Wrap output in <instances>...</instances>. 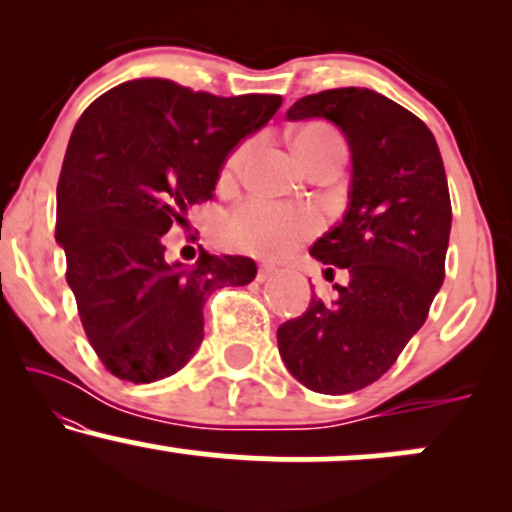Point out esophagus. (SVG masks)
I'll return each instance as SVG.
<instances>
[{"label":"esophagus","instance_id":"obj_1","mask_svg":"<svg viewBox=\"0 0 512 512\" xmlns=\"http://www.w3.org/2000/svg\"><path fill=\"white\" fill-rule=\"evenodd\" d=\"M274 274H276V269H274V267H269V264H262V267L257 269V281H267V279H272Z\"/></svg>","mask_w":512,"mask_h":512}]
</instances>
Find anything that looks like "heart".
<instances>
[{"instance_id": "heart-1", "label": "heart", "mask_w": 512, "mask_h": 512, "mask_svg": "<svg viewBox=\"0 0 512 512\" xmlns=\"http://www.w3.org/2000/svg\"><path fill=\"white\" fill-rule=\"evenodd\" d=\"M342 137L327 125H305L293 139V149H296L301 163L313 158L317 151L325 146L339 144ZM250 144L243 142L223 158V166L219 180L223 185L238 178L240 168H243L245 156H248ZM322 226L320 211L313 207H291V204H276L267 199H245L233 209L226 223V240L231 248L240 252H250L257 257H269V260H279V257L291 255L298 245L305 243L310 236H315Z\"/></svg>"}]
</instances>
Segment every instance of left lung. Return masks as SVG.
I'll return each mask as SVG.
<instances>
[{"instance_id": "1", "label": "left lung", "mask_w": 512, "mask_h": 512, "mask_svg": "<svg viewBox=\"0 0 512 512\" xmlns=\"http://www.w3.org/2000/svg\"><path fill=\"white\" fill-rule=\"evenodd\" d=\"M303 117L332 120L351 149L349 211L310 248L349 281L334 286L332 303L310 298L276 342L293 378L322 395H346L383 378L426 322L445 279L448 178L431 129L370 88L305 96L289 110V120Z\"/></svg>"}]
</instances>
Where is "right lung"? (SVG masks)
<instances>
[{"mask_svg":"<svg viewBox=\"0 0 512 512\" xmlns=\"http://www.w3.org/2000/svg\"><path fill=\"white\" fill-rule=\"evenodd\" d=\"M279 105L274 93L221 98L137 79L79 117L57 182L55 236L88 342L115 378L173 375L202 344L211 293L255 279L250 257L202 252L192 269L168 264L163 236L214 199L223 158Z\"/></svg>","mask_w":512,"mask_h":512,"instance_id":"1","label":"right lung"}]
</instances>
